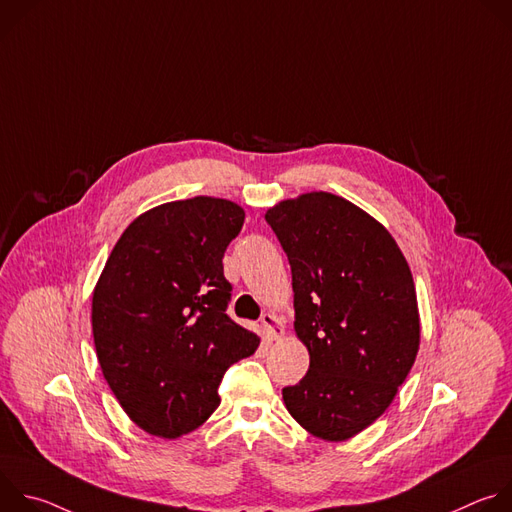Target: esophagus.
<instances>
[{
    "mask_svg": "<svg viewBox=\"0 0 512 512\" xmlns=\"http://www.w3.org/2000/svg\"><path fill=\"white\" fill-rule=\"evenodd\" d=\"M261 326H263L265 336H267L269 340H277V338H281V334H283V324H281V320H279L275 314H271V312H265V314L261 316Z\"/></svg>",
    "mask_w": 512,
    "mask_h": 512,
    "instance_id": "34e87169",
    "label": "esophagus"
}]
</instances>
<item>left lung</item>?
<instances>
[{
    "label": "left lung",
    "instance_id": "1",
    "mask_svg": "<svg viewBox=\"0 0 512 512\" xmlns=\"http://www.w3.org/2000/svg\"><path fill=\"white\" fill-rule=\"evenodd\" d=\"M294 287L306 377L283 389L304 429L344 442L385 413L419 350L409 265L389 231L352 202L310 192L265 214Z\"/></svg>",
    "mask_w": 512,
    "mask_h": 512
}]
</instances>
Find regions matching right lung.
Returning <instances> with one entry per match:
<instances>
[{
	"mask_svg": "<svg viewBox=\"0 0 512 512\" xmlns=\"http://www.w3.org/2000/svg\"><path fill=\"white\" fill-rule=\"evenodd\" d=\"M245 210L223 198L166 202L137 216L93 291V336L103 377L148 433L178 437L221 405L227 369L259 338L229 318L223 271Z\"/></svg>",
	"mask_w": 512,
	"mask_h": 512,
	"instance_id": "right-lung-1",
	"label": "right lung"
}]
</instances>
